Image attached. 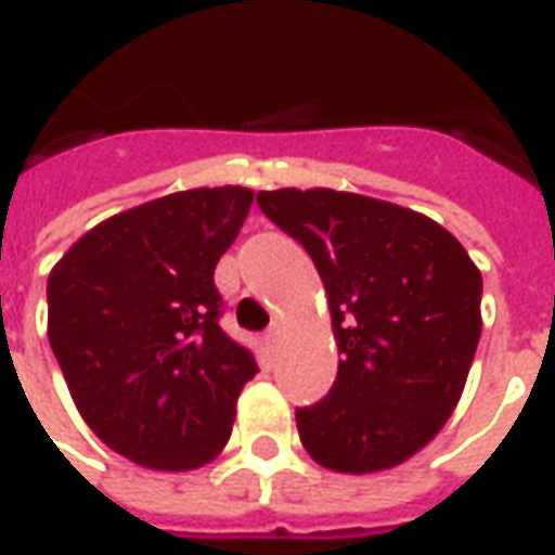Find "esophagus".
Returning <instances> with one entry per match:
<instances>
[{"mask_svg": "<svg viewBox=\"0 0 555 555\" xmlns=\"http://www.w3.org/2000/svg\"><path fill=\"white\" fill-rule=\"evenodd\" d=\"M279 338H282V324L276 321V324L270 326V330L264 333V341H267V345H276Z\"/></svg>", "mask_w": 555, "mask_h": 555, "instance_id": "1", "label": "esophagus"}]
</instances>
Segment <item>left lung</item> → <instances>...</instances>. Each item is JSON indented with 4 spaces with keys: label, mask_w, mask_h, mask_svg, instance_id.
<instances>
[{
    "label": "left lung",
    "mask_w": 555,
    "mask_h": 555,
    "mask_svg": "<svg viewBox=\"0 0 555 555\" xmlns=\"http://www.w3.org/2000/svg\"><path fill=\"white\" fill-rule=\"evenodd\" d=\"M258 205L324 282L338 374L297 410L306 452L333 473H380L425 449L461 401L481 336V273L454 234L410 207L314 190Z\"/></svg>",
    "instance_id": "8db88e82"
}]
</instances>
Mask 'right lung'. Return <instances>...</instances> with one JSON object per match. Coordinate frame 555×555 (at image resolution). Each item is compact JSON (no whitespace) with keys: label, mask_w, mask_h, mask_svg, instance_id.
Listing matches in <instances>:
<instances>
[{"label":"right lung","mask_w":555,"mask_h":555,"mask_svg":"<svg viewBox=\"0 0 555 555\" xmlns=\"http://www.w3.org/2000/svg\"><path fill=\"white\" fill-rule=\"evenodd\" d=\"M246 186L163 195L86 231L47 279V336L79 416L147 469L210 464L231 437L253 353L219 330L214 285Z\"/></svg>","instance_id":"right-lung-1"}]
</instances>
